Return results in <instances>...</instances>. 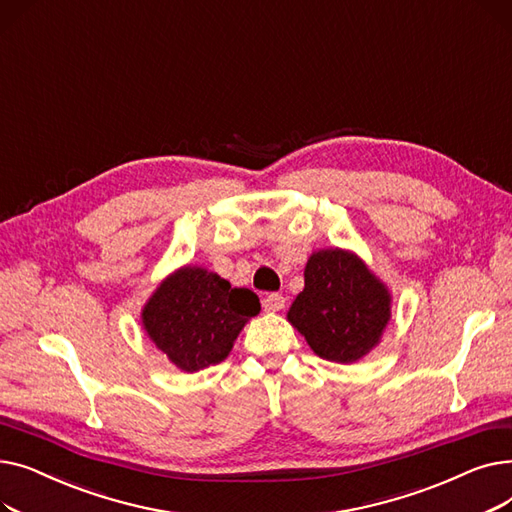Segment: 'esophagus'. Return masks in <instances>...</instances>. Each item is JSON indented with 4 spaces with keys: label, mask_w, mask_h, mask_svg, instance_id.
Segmentation results:
<instances>
[{
    "label": "esophagus",
    "mask_w": 512,
    "mask_h": 512,
    "mask_svg": "<svg viewBox=\"0 0 512 512\" xmlns=\"http://www.w3.org/2000/svg\"><path fill=\"white\" fill-rule=\"evenodd\" d=\"M284 303H286V301H284L282 294L272 292V294H267V297L263 299V309L270 311V313H278V311L284 309Z\"/></svg>",
    "instance_id": "34e87169"
}]
</instances>
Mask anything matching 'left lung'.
<instances>
[{
  "instance_id": "1",
  "label": "left lung",
  "mask_w": 512,
  "mask_h": 512,
  "mask_svg": "<svg viewBox=\"0 0 512 512\" xmlns=\"http://www.w3.org/2000/svg\"><path fill=\"white\" fill-rule=\"evenodd\" d=\"M392 317L390 288L348 249L313 251L305 288L286 319L311 351L332 363H357L382 342Z\"/></svg>"
}]
</instances>
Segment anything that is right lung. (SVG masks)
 <instances>
[{
    "mask_svg": "<svg viewBox=\"0 0 512 512\" xmlns=\"http://www.w3.org/2000/svg\"><path fill=\"white\" fill-rule=\"evenodd\" d=\"M259 311L253 290L232 288L207 267L186 263L151 292L141 309V324L172 365L195 373L222 363Z\"/></svg>",
    "mask_w": 512,
    "mask_h": 512,
    "instance_id": "1",
    "label": "right lung"
}]
</instances>
